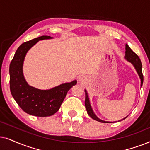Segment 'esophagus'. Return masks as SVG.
Returning a JSON list of instances; mask_svg holds the SVG:
<instances>
[{"instance_id":"obj_1","label":"esophagus","mask_w":150,"mask_h":150,"mask_svg":"<svg viewBox=\"0 0 150 150\" xmlns=\"http://www.w3.org/2000/svg\"><path fill=\"white\" fill-rule=\"evenodd\" d=\"M79 81L81 83H83L85 81V78L83 77H80L79 79Z\"/></svg>"}]
</instances>
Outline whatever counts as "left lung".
Segmentation results:
<instances>
[{
    "instance_id": "8db88e82",
    "label": "left lung",
    "mask_w": 150,
    "mask_h": 150,
    "mask_svg": "<svg viewBox=\"0 0 150 150\" xmlns=\"http://www.w3.org/2000/svg\"><path fill=\"white\" fill-rule=\"evenodd\" d=\"M125 58L127 59V61L129 62L132 64L134 67L136 71H137L138 75H139V77L141 79V86L143 85V73H142V64H141V59L139 58V57L136 54V53L134 52L127 45H125ZM85 94H86V99H85V107L86 109V111L90 117H91L92 119H95V121H99V122L101 123H112V122H110V121H103L101 119H99L98 117H97L94 113V112L92 109L91 103H90V101H89V98H88V95L87 91L86 90H85ZM126 117L123 118V119H125ZM121 121V120H120ZM115 122H117V121H115ZM114 122V123H115Z\"/></svg>"
}]
</instances>
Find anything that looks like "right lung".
<instances>
[{
	"mask_svg": "<svg viewBox=\"0 0 150 150\" xmlns=\"http://www.w3.org/2000/svg\"><path fill=\"white\" fill-rule=\"evenodd\" d=\"M51 38L42 35L23 43L18 48L9 66L10 91L13 99L23 111L36 117H49L57 112L68 91L77 83L74 80L51 89L40 90L31 86L26 81L23 66L27 51L39 40Z\"/></svg>",
	"mask_w": 150,
	"mask_h": 150,
	"instance_id": "right-lung-1",
	"label": "right lung"
}]
</instances>
